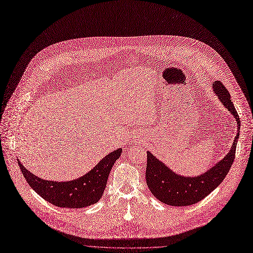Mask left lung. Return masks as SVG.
<instances>
[{"label": "left lung", "instance_id": "left-lung-1", "mask_svg": "<svg viewBox=\"0 0 253 253\" xmlns=\"http://www.w3.org/2000/svg\"><path fill=\"white\" fill-rule=\"evenodd\" d=\"M212 87L219 100L234 116L237 122V135L233 141L232 148L215 166L209 169L206 172L194 175V177L191 175L185 177V175L175 173L166 163L147 151V185L153 195L163 204L173 207H184L199 203L221 184L229 169L233 166L240 135L241 121L225 86L217 81L212 84Z\"/></svg>", "mask_w": 253, "mask_h": 253}]
</instances>
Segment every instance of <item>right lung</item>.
Masks as SVG:
<instances>
[{"label": "right lung", "mask_w": 253, "mask_h": 253, "mask_svg": "<svg viewBox=\"0 0 253 253\" xmlns=\"http://www.w3.org/2000/svg\"><path fill=\"white\" fill-rule=\"evenodd\" d=\"M121 153V148L111 152L83 177L65 182L43 180L31 173L19 160L18 166L32 189L42 199L57 207L80 209L94 205L101 199L108 174Z\"/></svg>", "instance_id": "add662e5"}]
</instances>
